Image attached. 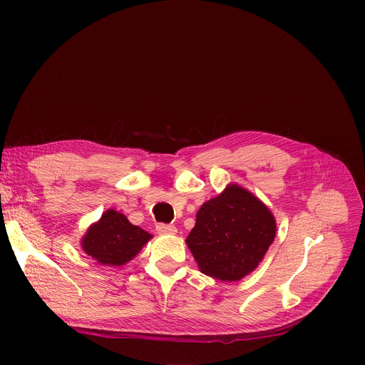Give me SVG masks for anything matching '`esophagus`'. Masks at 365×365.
<instances>
[{
  "label": "esophagus",
  "mask_w": 365,
  "mask_h": 365,
  "mask_svg": "<svg viewBox=\"0 0 365 365\" xmlns=\"http://www.w3.org/2000/svg\"><path fill=\"white\" fill-rule=\"evenodd\" d=\"M157 232L160 235H173V234L178 232V229H176V226H173V225L160 223V225H157Z\"/></svg>",
  "instance_id": "esophagus-1"
}]
</instances>
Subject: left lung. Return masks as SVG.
Wrapping results in <instances>:
<instances>
[{"label":"left lung","mask_w":365,"mask_h":365,"mask_svg":"<svg viewBox=\"0 0 365 365\" xmlns=\"http://www.w3.org/2000/svg\"><path fill=\"white\" fill-rule=\"evenodd\" d=\"M275 232L271 210L247 189L231 183L201 205L186 244L202 274L238 281L256 269Z\"/></svg>","instance_id":"obj_1"}]
</instances>
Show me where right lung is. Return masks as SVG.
Listing matches in <instances>:
<instances>
[{"mask_svg":"<svg viewBox=\"0 0 365 365\" xmlns=\"http://www.w3.org/2000/svg\"><path fill=\"white\" fill-rule=\"evenodd\" d=\"M152 238L142 227L109 208L101 220L93 223L81 240L83 250L103 266H121L130 262Z\"/></svg>","mask_w":365,"mask_h":365,"instance_id":"obj_1","label":"right lung"}]
</instances>
